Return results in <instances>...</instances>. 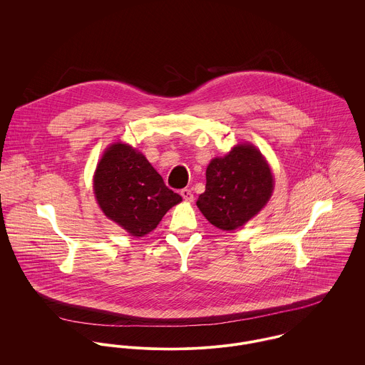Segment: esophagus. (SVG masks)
<instances>
[{
	"label": "esophagus",
	"mask_w": 365,
	"mask_h": 365,
	"mask_svg": "<svg viewBox=\"0 0 365 365\" xmlns=\"http://www.w3.org/2000/svg\"><path fill=\"white\" fill-rule=\"evenodd\" d=\"M181 197H182L187 202H192V201H194V194H192V191L188 190V188L181 190Z\"/></svg>",
	"instance_id": "1"
}]
</instances>
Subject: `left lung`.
<instances>
[{"label":"left lung","mask_w":365,"mask_h":365,"mask_svg":"<svg viewBox=\"0 0 365 365\" xmlns=\"http://www.w3.org/2000/svg\"><path fill=\"white\" fill-rule=\"evenodd\" d=\"M274 178L268 163L253 145H237L207 168L205 192L197 205L222 230H235L256 216L269 201Z\"/></svg>","instance_id":"8db88e82"}]
</instances>
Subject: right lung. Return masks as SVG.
Segmentation results:
<instances>
[{"label": "right lung", "mask_w": 365, "mask_h": 365, "mask_svg": "<svg viewBox=\"0 0 365 365\" xmlns=\"http://www.w3.org/2000/svg\"><path fill=\"white\" fill-rule=\"evenodd\" d=\"M94 194L105 215L135 237L156 229L167 210L182 201L146 157L120 142L109 146L100 160Z\"/></svg>", "instance_id": "1"}]
</instances>
